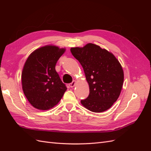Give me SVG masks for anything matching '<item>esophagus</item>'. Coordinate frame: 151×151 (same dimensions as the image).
<instances>
[{"instance_id": "1", "label": "esophagus", "mask_w": 151, "mask_h": 151, "mask_svg": "<svg viewBox=\"0 0 151 151\" xmlns=\"http://www.w3.org/2000/svg\"><path fill=\"white\" fill-rule=\"evenodd\" d=\"M76 83V81H73L71 83L69 84V86L70 87V88H73V87H74V86H75Z\"/></svg>"}]
</instances>
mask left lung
<instances>
[{"instance_id":"left-lung-1","label":"left lung","mask_w":151,"mask_h":151,"mask_svg":"<svg viewBox=\"0 0 151 151\" xmlns=\"http://www.w3.org/2000/svg\"><path fill=\"white\" fill-rule=\"evenodd\" d=\"M70 52L83 67L89 84V94L81 104L95 113L110 108L119 97L124 79L119 61L112 53L93 43L71 48Z\"/></svg>"}]
</instances>
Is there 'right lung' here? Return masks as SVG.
I'll return each instance as SVG.
<instances>
[{
	"mask_svg": "<svg viewBox=\"0 0 151 151\" xmlns=\"http://www.w3.org/2000/svg\"><path fill=\"white\" fill-rule=\"evenodd\" d=\"M65 48L47 45L35 50L27 58L21 75L22 88L34 108L47 110L57 105L66 91L55 70Z\"/></svg>",
	"mask_w": 151,
	"mask_h": 151,
	"instance_id": "right-lung-1",
	"label": "right lung"
}]
</instances>
